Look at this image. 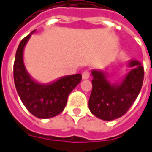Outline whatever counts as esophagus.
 Returning a JSON list of instances; mask_svg holds the SVG:
<instances>
[{"instance_id": "obj_1", "label": "esophagus", "mask_w": 152, "mask_h": 152, "mask_svg": "<svg viewBox=\"0 0 152 152\" xmlns=\"http://www.w3.org/2000/svg\"><path fill=\"white\" fill-rule=\"evenodd\" d=\"M88 78H89V72L86 70L82 74V78L83 79H88Z\"/></svg>"}]
</instances>
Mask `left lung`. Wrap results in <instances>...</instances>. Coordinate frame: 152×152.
Instances as JSON below:
<instances>
[{
  "label": "left lung",
  "instance_id": "left-lung-1",
  "mask_svg": "<svg viewBox=\"0 0 152 152\" xmlns=\"http://www.w3.org/2000/svg\"><path fill=\"white\" fill-rule=\"evenodd\" d=\"M128 73L120 81L110 82L103 70L92 69V92L88 100L89 110L103 121H113L124 115L140 93L144 69L136 59L127 62Z\"/></svg>",
  "mask_w": 152,
  "mask_h": 152
}]
</instances>
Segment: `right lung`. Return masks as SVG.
<instances>
[{
	"label": "right lung",
	"mask_w": 152,
	"mask_h": 152,
	"mask_svg": "<svg viewBox=\"0 0 152 152\" xmlns=\"http://www.w3.org/2000/svg\"><path fill=\"white\" fill-rule=\"evenodd\" d=\"M36 30L21 41L13 67L14 83L21 102L28 111L39 119H48L64 110L69 94L82 79L80 74L63 76L48 83L37 82L27 72L23 53L27 42Z\"/></svg>",
	"instance_id": "add662e5"
}]
</instances>
